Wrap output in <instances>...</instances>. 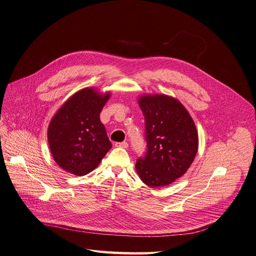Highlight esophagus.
<instances>
[{
  "label": "esophagus",
  "instance_id": "obj_1",
  "mask_svg": "<svg viewBox=\"0 0 256 256\" xmlns=\"http://www.w3.org/2000/svg\"><path fill=\"white\" fill-rule=\"evenodd\" d=\"M114 146H116V147H120V148H128V142H116V143H114Z\"/></svg>",
  "mask_w": 256,
  "mask_h": 256
}]
</instances>
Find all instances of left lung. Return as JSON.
<instances>
[{"instance_id": "obj_1", "label": "left lung", "mask_w": 256, "mask_h": 256, "mask_svg": "<svg viewBox=\"0 0 256 256\" xmlns=\"http://www.w3.org/2000/svg\"><path fill=\"white\" fill-rule=\"evenodd\" d=\"M144 116L145 155L136 169L150 188L172 184L180 178L194 160L198 148L196 124L180 102L167 95L140 98Z\"/></svg>"}]
</instances>
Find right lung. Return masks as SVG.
I'll use <instances>...</instances> for the list:
<instances>
[{
	"mask_svg": "<svg viewBox=\"0 0 256 256\" xmlns=\"http://www.w3.org/2000/svg\"><path fill=\"white\" fill-rule=\"evenodd\" d=\"M110 93L100 95L92 88L74 94L49 124L48 142L58 165L84 176L95 169L112 148L100 113Z\"/></svg>",
	"mask_w": 256,
	"mask_h": 256,
	"instance_id": "add662e5",
	"label": "right lung"
}]
</instances>
